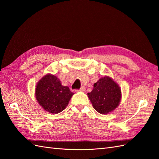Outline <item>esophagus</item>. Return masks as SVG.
I'll return each instance as SVG.
<instances>
[{
    "instance_id": "esophagus-1",
    "label": "esophagus",
    "mask_w": 159,
    "mask_h": 159,
    "mask_svg": "<svg viewBox=\"0 0 159 159\" xmlns=\"http://www.w3.org/2000/svg\"><path fill=\"white\" fill-rule=\"evenodd\" d=\"M85 91V88L84 87V86H82V87H81L79 90H75V91Z\"/></svg>"
}]
</instances>
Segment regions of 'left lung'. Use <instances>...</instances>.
<instances>
[{
	"instance_id": "obj_1",
	"label": "left lung",
	"mask_w": 159,
	"mask_h": 159,
	"mask_svg": "<svg viewBox=\"0 0 159 159\" xmlns=\"http://www.w3.org/2000/svg\"><path fill=\"white\" fill-rule=\"evenodd\" d=\"M93 107L101 114H108L116 109L121 100L119 85L109 76L101 78L88 93Z\"/></svg>"
}]
</instances>
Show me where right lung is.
<instances>
[{
	"mask_svg": "<svg viewBox=\"0 0 159 159\" xmlns=\"http://www.w3.org/2000/svg\"><path fill=\"white\" fill-rule=\"evenodd\" d=\"M74 94L68 86L62 85L59 78L51 74L43 76L36 85L38 103L46 111L53 114L64 110Z\"/></svg>",
	"mask_w": 159,
	"mask_h": 159,
	"instance_id": "right-lung-1",
	"label": "right lung"
}]
</instances>
